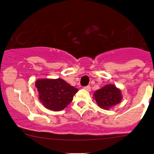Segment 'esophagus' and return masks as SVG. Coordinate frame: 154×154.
Returning a JSON list of instances; mask_svg holds the SVG:
<instances>
[{
    "mask_svg": "<svg viewBox=\"0 0 154 154\" xmlns=\"http://www.w3.org/2000/svg\"><path fill=\"white\" fill-rule=\"evenodd\" d=\"M84 89L86 90V91H91V87L89 86H85L84 87Z\"/></svg>",
    "mask_w": 154,
    "mask_h": 154,
    "instance_id": "1",
    "label": "esophagus"
}]
</instances>
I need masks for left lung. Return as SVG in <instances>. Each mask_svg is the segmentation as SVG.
Masks as SVG:
<instances>
[{
    "label": "left lung",
    "instance_id": "left-lung-1",
    "mask_svg": "<svg viewBox=\"0 0 154 154\" xmlns=\"http://www.w3.org/2000/svg\"><path fill=\"white\" fill-rule=\"evenodd\" d=\"M97 106L105 110H109L112 106L122 102V91L114 84H107L93 94Z\"/></svg>",
    "mask_w": 154,
    "mask_h": 154
}]
</instances>
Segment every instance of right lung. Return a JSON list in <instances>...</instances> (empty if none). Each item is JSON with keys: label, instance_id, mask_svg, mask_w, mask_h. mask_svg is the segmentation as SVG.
Returning <instances> with one entry per match:
<instances>
[{"label": "right lung", "instance_id": "right-lung-1", "mask_svg": "<svg viewBox=\"0 0 154 154\" xmlns=\"http://www.w3.org/2000/svg\"><path fill=\"white\" fill-rule=\"evenodd\" d=\"M35 86L38 92V100L51 111H61L72 101L78 89L61 78L38 79Z\"/></svg>", "mask_w": 154, "mask_h": 154}]
</instances>
